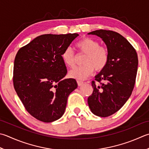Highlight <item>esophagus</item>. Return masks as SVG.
Wrapping results in <instances>:
<instances>
[{
  "label": "esophagus",
  "mask_w": 149,
  "mask_h": 149,
  "mask_svg": "<svg viewBox=\"0 0 149 149\" xmlns=\"http://www.w3.org/2000/svg\"><path fill=\"white\" fill-rule=\"evenodd\" d=\"M77 83L78 86H81V85H82V84L84 83L83 81H79V80H77Z\"/></svg>",
  "instance_id": "34e87169"
}]
</instances>
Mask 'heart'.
Wrapping results in <instances>:
<instances>
[{
  "instance_id": "1",
  "label": "heart",
  "mask_w": 149,
  "mask_h": 149,
  "mask_svg": "<svg viewBox=\"0 0 149 149\" xmlns=\"http://www.w3.org/2000/svg\"><path fill=\"white\" fill-rule=\"evenodd\" d=\"M76 48L81 53L86 54L84 57L83 66L76 67L69 72V76L78 80H84L89 77L94 71L100 72L105 68L109 55L107 47L89 37H84L76 43ZM61 57L64 63L73 68L75 65V57L74 51L67 47L63 51Z\"/></svg>"
}]
</instances>
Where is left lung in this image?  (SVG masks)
<instances>
[{
  "instance_id": "1",
  "label": "left lung",
  "mask_w": 149,
  "mask_h": 149,
  "mask_svg": "<svg viewBox=\"0 0 149 149\" xmlns=\"http://www.w3.org/2000/svg\"><path fill=\"white\" fill-rule=\"evenodd\" d=\"M88 34L101 37L109 51L107 65L92 81L94 90L88 98L92 112L106 118L118 112L132 94L138 71V55L132 45L117 32L99 30ZM96 81L100 83L98 86Z\"/></svg>"
}]
</instances>
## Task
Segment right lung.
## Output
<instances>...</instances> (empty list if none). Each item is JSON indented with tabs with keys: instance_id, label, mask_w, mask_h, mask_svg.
I'll list each match as a JSON object with an SVG mask.
<instances>
[{
	"instance_id": "1",
	"label": "right lung",
	"mask_w": 149,
	"mask_h": 149,
	"mask_svg": "<svg viewBox=\"0 0 149 149\" xmlns=\"http://www.w3.org/2000/svg\"><path fill=\"white\" fill-rule=\"evenodd\" d=\"M78 36L41 35L17 52L14 88L25 109L38 120L50 123L59 119L68 95L77 87L74 79H62L67 70L61 55Z\"/></svg>"
}]
</instances>
